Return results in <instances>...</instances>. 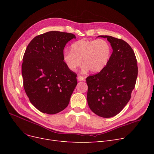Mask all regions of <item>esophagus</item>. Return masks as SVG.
Here are the masks:
<instances>
[{
    "mask_svg": "<svg viewBox=\"0 0 154 154\" xmlns=\"http://www.w3.org/2000/svg\"><path fill=\"white\" fill-rule=\"evenodd\" d=\"M77 79H78V80H79V81H83V80H85L84 77H82V76H81V75H79V76L77 77Z\"/></svg>",
    "mask_w": 154,
    "mask_h": 154,
    "instance_id": "obj_1",
    "label": "esophagus"
}]
</instances>
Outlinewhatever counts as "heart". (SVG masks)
I'll return each instance as SVG.
<instances>
[{
	"instance_id": "heart-1",
	"label": "heart",
	"mask_w": 154,
	"mask_h": 154,
	"mask_svg": "<svg viewBox=\"0 0 154 154\" xmlns=\"http://www.w3.org/2000/svg\"><path fill=\"white\" fill-rule=\"evenodd\" d=\"M111 55V47L106 40H78L71 45V51L63 54V60L71 71L74 72L81 65L82 70L97 73L108 63Z\"/></svg>"
}]
</instances>
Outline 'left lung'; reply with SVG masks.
I'll list each match as a JSON object with an SVG mask.
<instances>
[{
	"instance_id": "1",
	"label": "left lung",
	"mask_w": 154,
	"mask_h": 154,
	"mask_svg": "<svg viewBox=\"0 0 154 154\" xmlns=\"http://www.w3.org/2000/svg\"><path fill=\"white\" fill-rule=\"evenodd\" d=\"M99 37L107 38L113 52L106 67L87 77V98L94 113L109 118L117 115L130 100L138 67L134 52L125 41L109 35Z\"/></svg>"
}]
</instances>
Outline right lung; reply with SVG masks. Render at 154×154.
I'll return each mask as SVG.
<instances>
[{
	"mask_svg": "<svg viewBox=\"0 0 154 154\" xmlns=\"http://www.w3.org/2000/svg\"><path fill=\"white\" fill-rule=\"evenodd\" d=\"M72 38H75L73 34L47 32L32 39L24 53V90L32 104L44 114L66 109L77 84V74L63 60V48Z\"/></svg>",
	"mask_w": 154,
	"mask_h": 154,
	"instance_id": "right-lung-1",
	"label": "right lung"
}]
</instances>
